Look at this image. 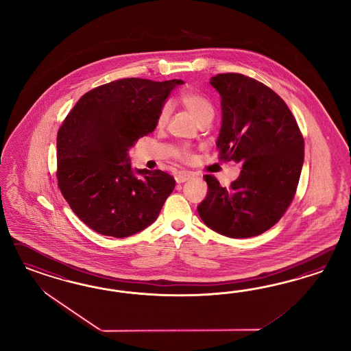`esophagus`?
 I'll use <instances>...</instances> for the list:
<instances>
[{"label": "esophagus", "mask_w": 351, "mask_h": 351, "mask_svg": "<svg viewBox=\"0 0 351 351\" xmlns=\"http://www.w3.org/2000/svg\"><path fill=\"white\" fill-rule=\"evenodd\" d=\"M193 178V173L191 172H179L178 175H176V178H175V180L178 184H181V182H185V181L189 180Z\"/></svg>", "instance_id": "obj_1"}]
</instances>
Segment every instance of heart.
<instances>
[{"mask_svg":"<svg viewBox=\"0 0 351 351\" xmlns=\"http://www.w3.org/2000/svg\"><path fill=\"white\" fill-rule=\"evenodd\" d=\"M182 106L191 113L193 117L195 118V121L198 123H201L203 121H211L215 113V108L211 103V100L208 97L202 95L198 91L194 90H186L184 93H181L179 97ZM170 116V106L169 104H163L160 106V113L157 117V125L163 126ZM179 158L184 162H189L191 160V152L188 149H181L179 153Z\"/></svg>","mask_w":351,"mask_h":351,"instance_id":"b5f03b06","label":"heart"}]
</instances>
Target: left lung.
<instances>
[{"label": "left lung", "mask_w": 351, "mask_h": 351, "mask_svg": "<svg viewBox=\"0 0 351 351\" xmlns=\"http://www.w3.org/2000/svg\"><path fill=\"white\" fill-rule=\"evenodd\" d=\"M210 84L221 96L220 160L242 163L223 188L213 175L198 213L208 228L230 238H250L274 226L292 202L304 163V138L287 104L270 87L239 73Z\"/></svg>", "instance_id": "obj_1"}]
</instances>
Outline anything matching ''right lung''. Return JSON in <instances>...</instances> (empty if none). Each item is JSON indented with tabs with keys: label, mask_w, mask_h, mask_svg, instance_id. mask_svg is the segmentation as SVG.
I'll list each match as a JSON object with an SVG mask.
<instances>
[{
	"label": "right lung",
	"mask_w": 351,
	"mask_h": 351,
	"mask_svg": "<svg viewBox=\"0 0 351 351\" xmlns=\"http://www.w3.org/2000/svg\"><path fill=\"white\" fill-rule=\"evenodd\" d=\"M181 80L122 78L82 96L56 138L58 185L96 233L125 238L153 223L175 188L160 170H131L128 150L154 131L160 106Z\"/></svg>",
	"instance_id": "right-lung-1"
}]
</instances>
